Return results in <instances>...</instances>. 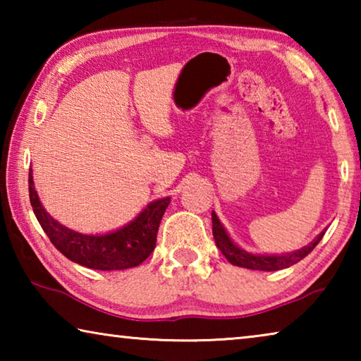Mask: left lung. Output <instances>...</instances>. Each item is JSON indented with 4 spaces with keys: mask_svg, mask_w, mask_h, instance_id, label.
Listing matches in <instances>:
<instances>
[{
    "mask_svg": "<svg viewBox=\"0 0 361 361\" xmlns=\"http://www.w3.org/2000/svg\"><path fill=\"white\" fill-rule=\"evenodd\" d=\"M212 223H213V237H215L216 247L221 250V253L226 256L231 264L239 266V267H247V269H253V271H279V269H285L290 267L293 264H296L298 261H301L302 258H305L312 250L317 247V243L322 240L323 234L317 237V239L310 243V245L304 247L301 250H298L295 253H286V255H272V256H266V255H252L247 253L240 250L237 245L232 243V240L229 239V235L226 234L224 228L219 223V219L216 216L215 212H212Z\"/></svg>",
    "mask_w": 361,
    "mask_h": 361,
    "instance_id": "8db88e82",
    "label": "left lung"
}]
</instances>
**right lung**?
Instances as JSON below:
<instances>
[{
	"label": "right lung",
	"instance_id": "1",
	"mask_svg": "<svg viewBox=\"0 0 361 361\" xmlns=\"http://www.w3.org/2000/svg\"><path fill=\"white\" fill-rule=\"evenodd\" d=\"M28 192L36 219L52 245L73 262L97 271H121L142 264L156 247L159 224L170 204L169 197L156 200L126 228L105 235H85L47 215L35 191L32 170L28 173Z\"/></svg>",
	"mask_w": 361,
	"mask_h": 361
}]
</instances>
